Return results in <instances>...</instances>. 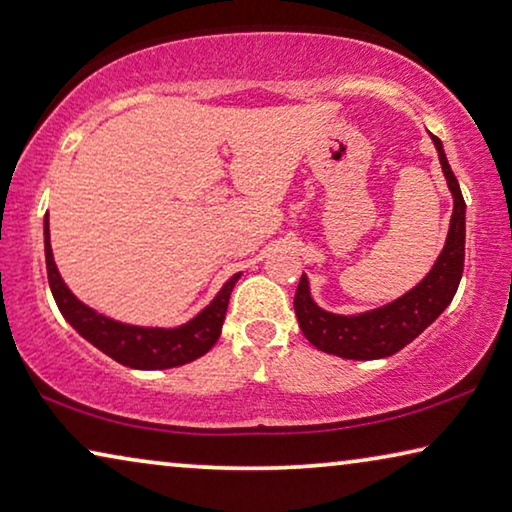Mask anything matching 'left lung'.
<instances>
[{
	"instance_id": "8db88e82",
	"label": "left lung",
	"mask_w": 512,
	"mask_h": 512,
	"mask_svg": "<svg viewBox=\"0 0 512 512\" xmlns=\"http://www.w3.org/2000/svg\"><path fill=\"white\" fill-rule=\"evenodd\" d=\"M432 142L437 147L441 170H444L448 188L453 193V216L444 250L434 262L432 271L411 292L384 308L356 317L333 315V312L319 308L310 299L308 278L301 276L294 296V312L303 335L319 352L352 358V361L386 358L418 338L453 301L464 271V209L467 204H464L460 183L448 165L441 140L432 135Z\"/></svg>"
}]
</instances>
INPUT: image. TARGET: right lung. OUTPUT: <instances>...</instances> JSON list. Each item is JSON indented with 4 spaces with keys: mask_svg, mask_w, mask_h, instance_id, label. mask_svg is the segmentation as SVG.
<instances>
[{
    "mask_svg": "<svg viewBox=\"0 0 512 512\" xmlns=\"http://www.w3.org/2000/svg\"><path fill=\"white\" fill-rule=\"evenodd\" d=\"M45 269H48L52 296H55L57 308L66 317V322L103 354L135 370L177 368V365L190 363L207 354L220 338L230 294L241 276V273H236L227 280L216 299L179 329H144V326L114 322V319L98 315L96 310L75 299L71 289L61 280L55 259H52L48 216H45Z\"/></svg>",
    "mask_w": 512,
    "mask_h": 512,
    "instance_id": "obj_1",
    "label": "right lung"
}]
</instances>
